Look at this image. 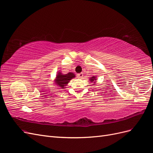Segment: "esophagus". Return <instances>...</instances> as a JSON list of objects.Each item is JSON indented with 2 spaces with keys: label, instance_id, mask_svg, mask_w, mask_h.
<instances>
[{
  "label": "esophagus",
  "instance_id": "esophagus-1",
  "mask_svg": "<svg viewBox=\"0 0 153 153\" xmlns=\"http://www.w3.org/2000/svg\"><path fill=\"white\" fill-rule=\"evenodd\" d=\"M77 77L79 78V79H82V77H83V74L82 73H80V74H78L77 75Z\"/></svg>",
  "mask_w": 153,
  "mask_h": 153
}]
</instances>
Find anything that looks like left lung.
<instances>
[{"label": "left lung", "mask_w": 153, "mask_h": 153, "mask_svg": "<svg viewBox=\"0 0 153 153\" xmlns=\"http://www.w3.org/2000/svg\"><path fill=\"white\" fill-rule=\"evenodd\" d=\"M89 81H90L91 83H93V85H95L96 82H97V76H92L91 77L90 79H88Z\"/></svg>", "instance_id": "left-lung-1"}]
</instances>
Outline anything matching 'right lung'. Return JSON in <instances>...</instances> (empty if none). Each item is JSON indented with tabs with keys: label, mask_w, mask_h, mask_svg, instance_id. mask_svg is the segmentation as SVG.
<instances>
[{
	"label": "right lung",
	"mask_w": 153,
	"mask_h": 153,
	"mask_svg": "<svg viewBox=\"0 0 153 153\" xmlns=\"http://www.w3.org/2000/svg\"><path fill=\"white\" fill-rule=\"evenodd\" d=\"M76 77L75 74L73 72H69L68 74H63L62 71H58L56 74V77L54 81V84L57 85L58 89L63 90L66 88V86L72 79Z\"/></svg>",
	"instance_id": "1"
}]
</instances>
